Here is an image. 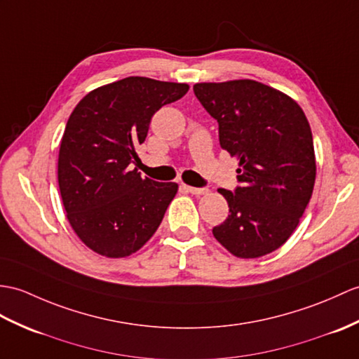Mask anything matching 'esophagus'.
I'll return each instance as SVG.
<instances>
[{
    "label": "esophagus",
    "mask_w": 359,
    "mask_h": 359,
    "mask_svg": "<svg viewBox=\"0 0 359 359\" xmlns=\"http://www.w3.org/2000/svg\"><path fill=\"white\" fill-rule=\"evenodd\" d=\"M183 189H185L187 193H191V194H194V196H205V194H208V189L206 188H194V187L183 185Z\"/></svg>",
    "instance_id": "obj_1"
}]
</instances>
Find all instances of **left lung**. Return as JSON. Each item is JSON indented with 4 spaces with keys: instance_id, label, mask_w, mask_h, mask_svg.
Segmentation results:
<instances>
[{
    "instance_id": "obj_1",
    "label": "left lung",
    "mask_w": 359,
    "mask_h": 359,
    "mask_svg": "<svg viewBox=\"0 0 359 359\" xmlns=\"http://www.w3.org/2000/svg\"><path fill=\"white\" fill-rule=\"evenodd\" d=\"M197 99L219 122L220 147L237 157L240 187L219 189L228 219L212 229L238 258L273 252L298 226L316 176L313 139L292 97L252 79L200 82Z\"/></svg>"
}]
</instances>
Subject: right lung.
<instances>
[{
    "label": "right lung",
    "mask_w": 359,
    "mask_h": 359,
    "mask_svg": "<svg viewBox=\"0 0 359 359\" xmlns=\"http://www.w3.org/2000/svg\"><path fill=\"white\" fill-rule=\"evenodd\" d=\"M188 90L130 76L95 88L74 107L61 139L57 183L67 220L91 251L128 257L159 228L179 185L142 177L130 163L139 159L136 147L153 114Z\"/></svg>",
    "instance_id": "1"
}]
</instances>
